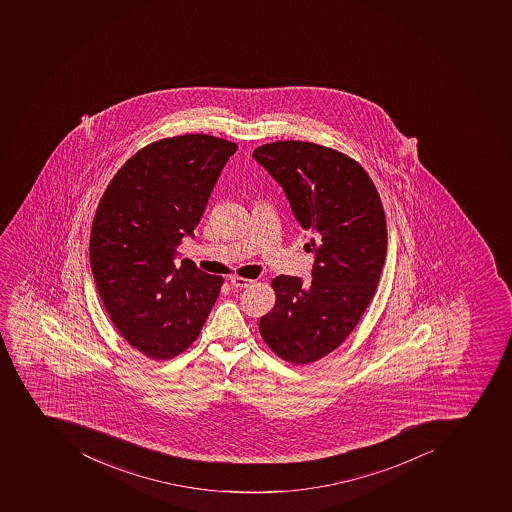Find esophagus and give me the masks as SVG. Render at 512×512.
Instances as JSON below:
<instances>
[{"label": "esophagus", "instance_id": "34e87169", "mask_svg": "<svg viewBox=\"0 0 512 512\" xmlns=\"http://www.w3.org/2000/svg\"><path fill=\"white\" fill-rule=\"evenodd\" d=\"M231 284H233V288L244 289L249 288V286H252V284H254V281H252V279H245L239 278V276H233V278H231Z\"/></svg>", "mask_w": 512, "mask_h": 512}]
</instances>
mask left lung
Instances as JSON below:
<instances>
[{"mask_svg": "<svg viewBox=\"0 0 512 512\" xmlns=\"http://www.w3.org/2000/svg\"><path fill=\"white\" fill-rule=\"evenodd\" d=\"M252 157L283 187L300 226L312 234V281L276 276V304L260 318L271 351L291 364L315 362L351 334L375 296L386 257V218L365 169L333 148L279 140Z\"/></svg>", "mask_w": 512, "mask_h": 512, "instance_id": "left-lung-1", "label": "left lung"}]
</instances>
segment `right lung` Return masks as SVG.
Listing matches in <instances>:
<instances>
[{
	"mask_svg": "<svg viewBox=\"0 0 512 512\" xmlns=\"http://www.w3.org/2000/svg\"><path fill=\"white\" fill-rule=\"evenodd\" d=\"M236 150L205 134L158 140L124 163L98 203L90 233L98 294L116 330L150 359L186 351L218 299L223 276L189 258L176 268L174 258Z\"/></svg>",
	"mask_w": 512,
	"mask_h": 512,
	"instance_id": "add662e5",
	"label": "right lung"
}]
</instances>
